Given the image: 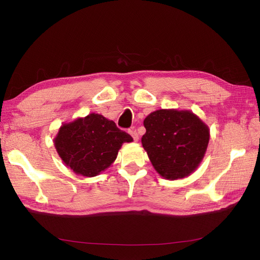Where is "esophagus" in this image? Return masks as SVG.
<instances>
[{
    "instance_id": "esophagus-1",
    "label": "esophagus",
    "mask_w": 260,
    "mask_h": 260,
    "mask_svg": "<svg viewBox=\"0 0 260 260\" xmlns=\"http://www.w3.org/2000/svg\"><path fill=\"white\" fill-rule=\"evenodd\" d=\"M129 135L134 138V140L135 141H138L139 140V135H138V132H137V130L135 129V128H131V129H129Z\"/></svg>"
}]
</instances>
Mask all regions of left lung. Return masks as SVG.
<instances>
[{
	"label": "left lung",
	"instance_id": "left-lung-1",
	"mask_svg": "<svg viewBox=\"0 0 260 260\" xmlns=\"http://www.w3.org/2000/svg\"><path fill=\"white\" fill-rule=\"evenodd\" d=\"M142 146L154 169L175 180L196 170L209 142V130L190 111L157 110L143 121Z\"/></svg>",
	"mask_w": 260,
	"mask_h": 260
}]
</instances>
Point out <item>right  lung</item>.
<instances>
[{"label": "right lung", "mask_w": 260, "mask_h": 260, "mask_svg": "<svg viewBox=\"0 0 260 260\" xmlns=\"http://www.w3.org/2000/svg\"><path fill=\"white\" fill-rule=\"evenodd\" d=\"M131 141L132 137L113 121L91 113L61 126L54 145L64 164L76 174L94 177L113 162L123 142Z\"/></svg>", "instance_id": "1"}]
</instances>
